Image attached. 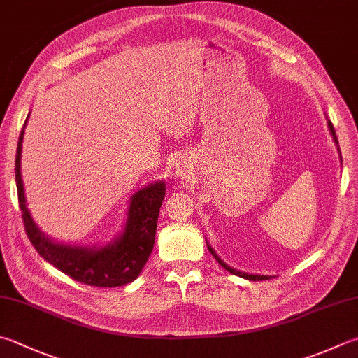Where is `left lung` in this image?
<instances>
[{
    "label": "left lung",
    "instance_id": "8db88e82",
    "mask_svg": "<svg viewBox=\"0 0 358 358\" xmlns=\"http://www.w3.org/2000/svg\"><path fill=\"white\" fill-rule=\"evenodd\" d=\"M327 126H329V131H330V134H332V138H334V141H335V145H336V148H338V140H336V136H335V129H334V124L330 123V120H327ZM338 151H340V148H338ZM340 159H341V156H340ZM207 248H208V251L212 252V255L215 259H217V262L220 263V265L226 269V271H229L231 274H234V275H240V278H243V279H248V280H266V279H271V275H260V274H248V273H241V271H238V269H234V268H231L229 265H226L224 262H222L220 257H218V254L213 251V248L208 245L207 243Z\"/></svg>",
    "mask_w": 358,
    "mask_h": 358
}]
</instances>
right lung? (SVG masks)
Returning a JSON list of instances; mask_svg holds the SVG:
<instances>
[{
    "instance_id": "obj_1",
    "label": "right lung",
    "mask_w": 358,
    "mask_h": 358,
    "mask_svg": "<svg viewBox=\"0 0 358 358\" xmlns=\"http://www.w3.org/2000/svg\"><path fill=\"white\" fill-rule=\"evenodd\" d=\"M24 126L20 132L17 146L15 180L24 231L40 257L50 262L59 271L85 285L112 288L136 280L152 252L160 206L165 198V182H154L134 194L131 198L124 231L109 245L101 248L62 245V243L46 237L40 231L26 207L22 179V143Z\"/></svg>"
}]
</instances>
